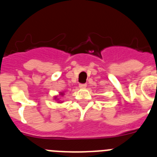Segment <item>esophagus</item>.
I'll return each mask as SVG.
<instances>
[{"instance_id":"obj_1","label":"esophagus","mask_w":157,"mask_h":157,"mask_svg":"<svg viewBox=\"0 0 157 157\" xmlns=\"http://www.w3.org/2000/svg\"><path fill=\"white\" fill-rule=\"evenodd\" d=\"M86 87V83H80L79 84V88H81V89H85Z\"/></svg>"}]
</instances>
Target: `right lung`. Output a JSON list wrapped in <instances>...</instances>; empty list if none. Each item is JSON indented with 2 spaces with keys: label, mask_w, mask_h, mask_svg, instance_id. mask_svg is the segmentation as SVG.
<instances>
[{
  "label": "right lung",
  "mask_w": 157,
  "mask_h": 157,
  "mask_svg": "<svg viewBox=\"0 0 157 157\" xmlns=\"http://www.w3.org/2000/svg\"><path fill=\"white\" fill-rule=\"evenodd\" d=\"M63 95H64V93H63V92H60V93H59V96H63ZM54 100L59 101L58 96H55V97H54ZM58 103H62V101H61V102H59H59H58Z\"/></svg>",
  "instance_id": "1"
}]
</instances>
